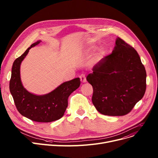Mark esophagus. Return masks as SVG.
<instances>
[{"mask_svg": "<svg viewBox=\"0 0 158 158\" xmlns=\"http://www.w3.org/2000/svg\"><path fill=\"white\" fill-rule=\"evenodd\" d=\"M80 79L81 81L82 82H85L86 81V76L85 74H81L80 76Z\"/></svg>", "mask_w": 158, "mask_h": 158, "instance_id": "obj_1", "label": "esophagus"}]
</instances>
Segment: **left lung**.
Here are the masks:
<instances>
[{
	"instance_id": "obj_1",
	"label": "left lung",
	"mask_w": 158,
	"mask_h": 158,
	"mask_svg": "<svg viewBox=\"0 0 158 158\" xmlns=\"http://www.w3.org/2000/svg\"><path fill=\"white\" fill-rule=\"evenodd\" d=\"M112 53L92 69L86 80L93 87L92 102L102 114L123 116L142 99L147 73L136 50L118 37Z\"/></svg>"
}]
</instances>
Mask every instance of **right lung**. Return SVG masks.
<instances>
[{"instance_id": "add662e5", "label": "right lung", "mask_w": 158, "mask_h": 158, "mask_svg": "<svg viewBox=\"0 0 158 158\" xmlns=\"http://www.w3.org/2000/svg\"><path fill=\"white\" fill-rule=\"evenodd\" d=\"M39 40L29 47L15 60L10 81V90L16 109L23 117L38 122H51L59 120L64 115L68 106V98L77 89L81 81L79 77L63 82L47 94L36 95L25 88L20 79V64L29 49L39 44Z\"/></svg>"}]
</instances>
